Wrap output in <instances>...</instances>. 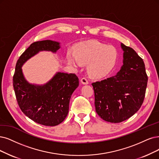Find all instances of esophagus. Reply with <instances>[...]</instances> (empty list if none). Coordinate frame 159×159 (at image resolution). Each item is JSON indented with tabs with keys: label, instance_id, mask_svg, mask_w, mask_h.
<instances>
[{
	"label": "esophagus",
	"instance_id": "obj_1",
	"mask_svg": "<svg viewBox=\"0 0 159 159\" xmlns=\"http://www.w3.org/2000/svg\"><path fill=\"white\" fill-rule=\"evenodd\" d=\"M80 82H81V83L83 84H89V81H88L87 79H86L84 77L81 79Z\"/></svg>",
	"mask_w": 159,
	"mask_h": 159
}]
</instances>
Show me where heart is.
Masks as SVG:
<instances>
[{
	"mask_svg": "<svg viewBox=\"0 0 159 159\" xmlns=\"http://www.w3.org/2000/svg\"><path fill=\"white\" fill-rule=\"evenodd\" d=\"M118 58V52L112 46L98 41H89L78 46L75 55L69 53L67 61L74 66L88 64V73L92 77L100 79L113 69Z\"/></svg>",
	"mask_w": 159,
	"mask_h": 159,
	"instance_id": "1",
	"label": "heart"
}]
</instances>
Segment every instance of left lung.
I'll return each mask as SVG.
<instances>
[{
    "mask_svg": "<svg viewBox=\"0 0 159 159\" xmlns=\"http://www.w3.org/2000/svg\"><path fill=\"white\" fill-rule=\"evenodd\" d=\"M122 66L111 77L92 84L98 115L107 122L119 123L136 113L143 103L148 75L143 60L130 47L120 44Z\"/></svg>",
    "mask_w": 159,
    "mask_h": 159,
    "instance_id": "left-lung-1",
    "label": "left lung"
}]
</instances>
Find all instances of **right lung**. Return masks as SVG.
Instances as JSON below:
<instances>
[{
    "mask_svg": "<svg viewBox=\"0 0 159 159\" xmlns=\"http://www.w3.org/2000/svg\"><path fill=\"white\" fill-rule=\"evenodd\" d=\"M60 47V43L50 40L32 43L17 60L13 77L15 94L21 111L44 126L58 125L66 119L70 97L79 84V78L74 73L57 72L46 84H31L25 78L21 67L39 52L56 53Z\"/></svg>",
    "mask_w": 159,
    "mask_h": 159,
    "instance_id": "add662e5",
    "label": "right lung"
}]
</instances>
